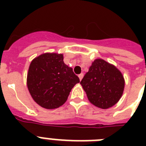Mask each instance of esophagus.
<instances>
[{
  "mask_svg": "<svg viewBox=\"0 0 146 146\" xmlns=\"http://www.w3.org/2000/svg\"><path fill=\"white\" fill-rule=\"evenodd\" d=\"M83 76H84V74H83V73H80V75H79V78H80V80H82V79L83 78Z\"/></svg>",
  "mask_w": 146,
  "mask_h": 146,
  "instance_id": "1",
  "label": "esophagus"
}]
</instances>
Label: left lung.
<instances>
[{"label": "left lung", "instance_id": "1", "mask_svg": "<svg viewBox=\"0 0 146 146\" xmlns=\"http://www.w3.org/2000/svg\"><path fill=\"white\" fill-rule=\"evenodd\" d=\"M80 84L92 104L99 108L108 109L120 99L125 80L114 65L102 59H96Z\"/></svg>", "mask_w": 146, "mask_h": 146}]
</instances>
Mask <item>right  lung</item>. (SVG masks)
<instances>
[{
  "instance_id": "right-lung-1",
  "label": "right lung",
  "mask_w": 146,
  "mask_h": 146,
  "mask_svg": "<svg viewBox=\"0 0 146 146\" xmlns=\"http://www.w3.org/2000/svg\"><path fill=\"white\" fill-rule=\"evenodd\" d=\"M26 82L31 96L38 105L55 109L66 102L80 79L64 64L63 54L44 53L32 60Z\"/></svg>"
}]
</instances>
